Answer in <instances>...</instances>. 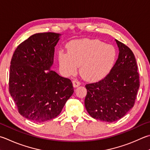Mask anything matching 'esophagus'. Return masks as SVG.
I'll use <instances>...</instances> for the list:
<instances>
[{
	"label": "esophagus",
	"mask_w": 150,
	"mask_h": 150,
	"mask_svg": "<svg viewBox=\"0 0 150 150\" xmlns=\"http://www.w3.org/2000/svg\"><path fill=\"white\" fill-rule=\"evenodd\" d=\"M73 85L74 88H76V87H78L79 86L81 85V83L77 80H73Z\"/></svg>",
	"instance_id": "esophagus-1"
}]
</instances>
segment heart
I'll list each match as a JSON object with an SVG mask.
<instances>
[{
    "label": "heart",
    "mask_w": 150,
    "mask_h": 150,
    "mask_svg": "<svg viewBox=\"0 0 150 150\" xmlns=\"http://www.w3.org/2000/svg\"><path fill=\"white\" fill-rule=\"evenodd\" d=\"M116 59L115 48L96 39L74 40L68 45L67 52L60 51L58 54L59 67L65 75H74L80 66L81 76L92 81L106 77Z\"/></svg>",
    "instance_id": "obj_1"
}]
</instances>
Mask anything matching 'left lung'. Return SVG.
<instances>
[{"instance_id": "left-lung-1", "label": "left lung", "mask_w": 150, "mask_h": 150, "mask_svg": "<svg viewBox=\"0 0 150 150\" xmlns=\"http://www.w3.org/2000/svg\"><path fill=\"white\" fill-rule=\"evenodd\" d=\"M115 41L119 52L112 70L102 80L85 86L84 105L88 114L110 122L121 119L132 108L140 86L134 54L123 43Z\"/></svg>"}]
</instances>
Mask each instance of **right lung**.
<instances>
[{
    "label": "right lung",
    "instance_id": "add662e5",
    "mask_svg": "<svg viewBox=\"0 0 150 150\" xmlns=\"http://www.w3.org/2000/svg\"><path fill=\"white\" fill-rule=\"evenodd\" d=\"M60 34L31 35L16 48L10 62L9 92L21 115L41 122L56 117L74 92L72 82L51 70Z\"/></svg>",
    "mask_w": 150,
    "mask_h": 150
}]
</instances>
